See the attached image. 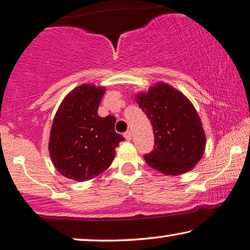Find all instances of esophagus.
<instances>
[{
    "mask_svg": "<svg viewBox=\"0 0 250 250\" xmlns=\"http://www.w3.org/2000/svg\"><path fill=\"white\" fill-rule=\"evenodd\" d=\"M124 137L127 141H131L132 140V132L131 131H127L126 133H124Z\"/></svg>",
    "mask_w": 250,
    "mask_h": 250,
    "instance_id": "esophagus-1",
    "label": "esophagus"
}]
</instances>
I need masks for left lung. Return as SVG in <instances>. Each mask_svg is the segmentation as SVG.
Masks as SVG:
<instances>
[{
  "instance_id": "left-lung-1",
  "label": "left lung",
  "mask_w": 250,
  "mask_h": 250,
  "mask_svg": "<svg viewBox=\"0 0 250 250\" xmlns=\"http://www.w3.org/2000/svg\"><path fill=\"white\" fill-rule=\"evenodd\" d=\"M135 100L151 121L154 149L144 155L151 168L167 176L193 169L204 153L206 137L193 104L183 92L167 83L140 92Z\"/></svg>"
}]
</instances>
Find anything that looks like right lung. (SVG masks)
Masks as SVG:
<instances>
[{
  "label": "right lung",
  "instance_id": "1",
  "mask_svg": "<svg viewBox=\"0 0 250 250\" xmlns=\"http://www.w3.org/2000/svg\"><path fill=\"white\" fill-rule=\"evenodd\" d=\"M104 86L82 84L63 99L50 128L48 150L61 175L77 182L92 179L109 168L119 142L116 118L100 117Z\"/></svg>",
  "mask_w": 250,
  "mask_h": 250
}]
</instances>
